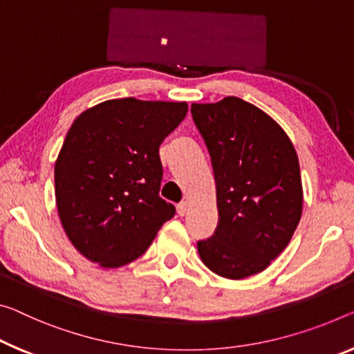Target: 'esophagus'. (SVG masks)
I'll return each instance as SVG.
<instances>
[{
  "label": "esophagus",
  "mask_w": 354,
  "mask_h": 354,
  "mask_svg": "<svg viewBox=\"0 0 354 354\" xmlns=\"http://www.w3.org/2000/svg\"><path fill=\"white\" fill-rule=\"evenodd\" d=\"M188 212V203H185V201H182L180 204H177V214L180 215V216H183L185 214H187Z\"/></svg>",
  "instance_id": "1"
}]
</instances>
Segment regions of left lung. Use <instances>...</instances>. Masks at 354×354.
I'll return each mask as SVG.
<instances>
[{
    "mask_svg": "<svg viewBox=\"0 0 354 354\" xmlns=\"http://www.w3.org/2000/svg\"><path fill=\"white\" fill-rule=\"evenodd\" d=\"M216 185L218 226L198 242L203 263L231 280L259 274L283 252L302 215L295 145L274 118L236 96L192 106Z\"/></svg>",
    "mask_w": 354,
    "mask_h": 354,
    "instance_id": "left-lung-1",
    "label": "left lung"
}]
</instances>
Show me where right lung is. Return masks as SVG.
<instances>
[{
  "mask_svg": "<svg viewBox=\"0 0 354 354\" xmlns=\"http://www.w3.org/2000/svg\"><path fill=\"white\" fill-rule=\"evenodd\" d=\"M187 102L109 100L71 124L55 161L59 220L79 253L101 268L138 259L176 214L160 198V145Z\"/></svg>",
  "mask_w": 354,
  "mask_h": 354,
  "instance_id": "obj_1",
  "label": "right lung"
}]
</instances>
